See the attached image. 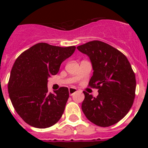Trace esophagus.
<instances>
[{
	"instance_id": "34e87169",
	"label": "esophagus",
	"mask_w": 148,
	"mask_h": 148,
	"mask_svg": "<svg viewBox=\"0 0 148 148\" xmlns=\"http://www.w3.org/2000/svg\"><path fill=\"white\" fill-rule=\"evenodd\" d=\"M77 92V89L74 88V87H70L69 88V93H70V95H73L75 92Z\"/></svg>"
}]
</instances>
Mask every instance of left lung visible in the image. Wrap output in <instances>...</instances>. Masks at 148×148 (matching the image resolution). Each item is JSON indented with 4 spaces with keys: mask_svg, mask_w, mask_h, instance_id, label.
Wrapping results in <instances>:
<instances>
[{
    "mask_svg": "<svg viewBox=\"0 0 148 148\" xmlns=\"http://www.w3.org/2000/svg\"><path fill=\"white\" fill-rule=\"evenodd\" d=\"M77 49L90 58L93 74L89 86L99 90L95 98L84 91L82 111L98 126L115 125L129 112L135 98L136 82L131 65L123 53L102 41L92 40Z\"/></svg>",
    "mask_w": 148,
    "mask_h": 148,
    "instance_id": "obj_1",
    "label": "left lung"
}]
</instances>
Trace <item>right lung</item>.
<instances>
[{"mask_svg": "<svg viewBox=\"0 0 148 148\" xmlns=\"http://www.w3.org/2000/svg\"><path fill=\"white\" fill-rule=\"evenodd\" d=\"M75 47H61L38 43L24 51L14 63L8 83L10 100L21 118L28 125L47 128L58 122L69 98L67 87L48 92V78L56 75L61 63Z\"/></svg>", "mask_w": 148, "mask_h": 148, "instance_id": "right-lung-1", "label": "right lung"}]
</instances>
